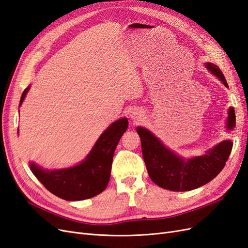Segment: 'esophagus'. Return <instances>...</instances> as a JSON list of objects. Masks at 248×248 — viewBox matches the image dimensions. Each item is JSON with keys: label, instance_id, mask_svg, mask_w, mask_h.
Segmentation results:
<instances>
[{"label": "esophagus", "instance_id": "1", "mask_svg": "<svg viewBox=\"0 0 248 248\" xmlns=\"http://www.w3.org/2000/svg\"><path fill=\"white\" fill-rule=\"evenodd\" d=\"M143 117V112L140 109H133L130 112V118L134 122H138Z\"/></svg>", "mask_w": 248, "mask_h": 248}]
</instances>
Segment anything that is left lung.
Wrapping results in <instances>:
<instances>
[{
	"mask_svg": "<svg viewBox=\"0 0 248 248\" xmlns=\"http://www.w3.org/2000/svg\"><path fill=\"white\" fill-rule=\"evenodd\" d=\"M204 65L228 88L221 69L214 63L206 62ZM235 123V110L230 107L226 129L232 131ZM136 131L141 138L143 158L150 179L157 186L170 191H190L207 184L224 169L233 147L231 140H225L203 155L185 158L168 148L146 127L138 126Z\"/></svg>",
	"mask_w": 248,
	"mask_h": 248,
	"instance_id": "obj_1",
	"label": "left lung"
}]
</instances>
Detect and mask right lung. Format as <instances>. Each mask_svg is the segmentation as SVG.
<instances>
[{"label": "right lung", "instance_id": "right-lung-1", "mask_svg": "<svg viewBox=\"0 0 248 248\" xmlns=\"http://www.w3.org/2000/svg\"><path fill=\"white\" fill-rule=\"evenodd\" d=\"M30 88L31 86L23 91L19 107ZM127 125L126 117L112 123L101 134L85 159L76 166L45 170L31 161L30 169L46 189L64 200L78 201L94 197L103 192L108 185L113 154Z\"/></svg>", "mask_w": 248, "mask_h": 248}]
</instances>
